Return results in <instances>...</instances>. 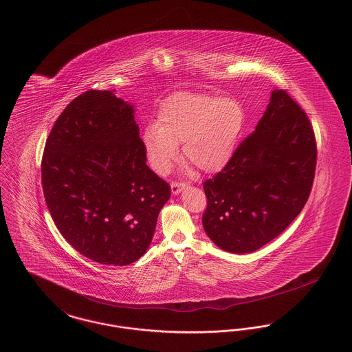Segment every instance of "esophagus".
Here are the masks:
<instances>
[{
	"label": "esophagus",
	"instance_id": "esophagus-1",
	"mask_svg": "<svg viewBox=\"0 0 352 352\" xmlns=\"http://www.w3.org/2000/svg\"><path fill=\"white\" fill-rule=\"evenodd\" d=\"M185 188H186V184L183 183V182H173V183L170 184V189H172V193H173V195L180 193Z\"/></svg>",
	"mask_w": 352,
	"mask_h": 352
}]
</instances>
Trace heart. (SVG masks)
I'll return each mask as SVG.
<instances>
[{"mask_svg": "<svg viewBox=\"0 0 352 352\" xmlns=\"http://www.w3.org/2000/svg\"><path fill=\"white\" fill-rule=\"evenodd\" d=\"M243 127L245 110L237 99L182 91L163 100L143 140L151 167L160 175L170 170L182 143L185 160L212 173L229 163Z\"/></svg>", "mask_w": 352, "mask_h": 352, "instance_id": "b5f03b06", "label": "heart"}]
</instances>
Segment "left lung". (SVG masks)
I'll return each mask as SVG.
<instances>
[{"label":"left lung","mask_w":352,"mask_h":352,"mask_svg":"<svg viewBox=\"0 0 352 352\" xmlns=\"http://www.w3.org/2000/svg\"><path fill=\"white\" fill-rule=\"evenodd\" d=\"M316 155L309 116L287 90H274L256 131L204 182L209 239L230 253H252L274 240L310 196Z\"/></svg>","instance_id":"8db88e82"}]
</instances>
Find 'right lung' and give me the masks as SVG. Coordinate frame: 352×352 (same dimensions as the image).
Masks as SVG:
<instances>
[{"mask_svg":"<svg viewBox=\"0 0 352 352\" xmlns=\"http://www.w3.org/2000/svg\"><path fill=\"white\" fill-rule=\"evenodd\" d=\"M146 160L133 109L112 91H85L58 116L42 156V188L76 252L113 266L146 253L170 196Z\"/></svg>","mask_w":352,"mask_h":352,"instance_id":"1","label":"right lung"}]
</instances>
